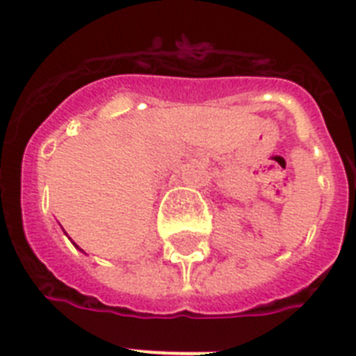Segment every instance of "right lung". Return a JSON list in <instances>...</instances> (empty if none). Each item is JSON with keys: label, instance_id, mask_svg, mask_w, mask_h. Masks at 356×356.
Listing matches in <instances>:
<instances>
[{"label": "right lung", "instance_id": "add662e5", "mask_svg": "<svg viewBox=\"0 0 356 356\" xmlns=\"http://www.w3.org/2000/svg\"><path fill=\"white\" fill-rule=\"evenodd\" d=\"M74 245V243H73ZM74 247H76L78 248V250H80V252H83V250H82V248H80V247H78V245H74ZM83 254H86V252H83Z\"/></svg>", "mask_w": 356, "mask_h": 356}]
</instances>
